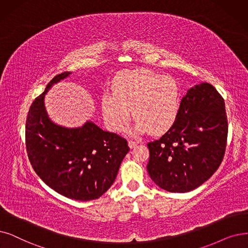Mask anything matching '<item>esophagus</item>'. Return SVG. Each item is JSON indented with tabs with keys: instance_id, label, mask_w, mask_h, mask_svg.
Listing matches in <instances>:
<instances>
[{
	"instance_id": "1",
	"label": "esophagus",
	"mask_w": 248,
	"mask_h": 248,
	"mask_svg": "<svg viewBox=\"0 0 248 248\" xmlns=\"http://www.w3.org/2000/svg\"><path fill=\"white\" fill-rule=\"evenodd\" d=\"M138 143H140V141H137V140H129V141H128V145H129L130 148H133V147L136 146Z\"/></svg>"
}]
</instances>
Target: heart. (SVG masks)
Segmentation results:
<instances>
[{"label": "heart", "mask_w": 248, "mask_h": 248, "mask_svg": "<svg viewBox=\"0 0 248 248\" xmlns=\"http://www.w3.org/2000/svg\"><path fill=\"white\" fill-rule=\"evenodd\" d=\"M113 88L114 93L107 92L102 97L105 120L112 130L122 129L133 112L135 133L161 134L179 114L180 90L171 76L147 69L125 70L117 75Z\"/></svg>", "instance_id": "obj_1"}]
</instances>
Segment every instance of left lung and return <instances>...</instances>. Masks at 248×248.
Listing matches in <instances>:
<instances>
[{"label":"left lung","instance_id":"left-lung-1","mask_svg":"<svg viewBox=\"0 0 248 248\" xmlns=\"http://www.w3.org/2000/svg\"><path fill=\"white\" fill-rule=\"evenodd\" d=\"M227 135L224 98L210 83L192 86L181 100L173 126L160 140L147 143L148 175L167 191L195 189L221 165Z\"/></svg>","mask_w":248,"mask_h":248}]
</instances>
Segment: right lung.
Returning <instances> with one entry per match:
<instances>
[{
  "label": "right lung",
  "instance_id": "1",
  "mask_svg": "<svg viewBox=\"0 0 248 248\" xmlns=\"http://www.w3.org/2000/svg\"><path fill=\"white\" fill-rule=\"evenodd\" d=\"M70 74L55 76L32 102L26 118L25 143L33 170L47 186L68 199L87 202L101 197L112 186L130 148L123 137L92 121L67 128L48 118L45 95Z\"/></svg>",
  "mask_w": 248,
  "mask_h": 248
}]
</instances>
